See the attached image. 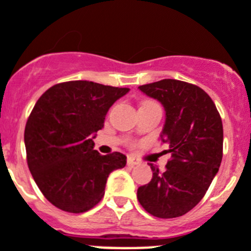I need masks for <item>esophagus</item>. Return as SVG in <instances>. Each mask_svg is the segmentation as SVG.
<instances>
[{
  "label": "esophagus",
  "mask_w": 251,
  "mask_h": 251,
  "mask_svg": "<svg viewBox=\"0 0 251 251\" xmlns=\"http://www.w3.org/2000/svg\"><path fill=\"white\" fill-rule=\"evenodd\" d=\"M140 164V160L135 159V158L132 157H128L127 158V165H130V167H135V165Z\"/></svg>",
  "instance_id": "obj_1"
}]
</instances>
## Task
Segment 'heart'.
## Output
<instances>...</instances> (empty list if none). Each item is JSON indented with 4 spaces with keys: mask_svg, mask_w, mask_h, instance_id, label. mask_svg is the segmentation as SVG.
<instances>
[{
    "mask_svg": "<svg viewBox=\"0 0 251 251\" xmlns=\"http://www.w3.org/2000/svg\"><path fill=\"white\" fill-rule=\"evenodd\" d=\"M151 103H154V101H151V100H145L142 103V105H145V104H151Z\"/></svg>",
    "mask_w": 251,
    "mask_h": 251,
    "instance_id": "1",
    "label": "heart"
}]
</instances>
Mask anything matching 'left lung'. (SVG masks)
<instances>
[{"label":"left lung","instance_id":"1","mask_svg":"<svg viewBox=\"0 0 251 251\" xmlns=\"http://www.w3.org/2000/svg\"><path fill=\"white\" fill-rule=\"evenodd\" d=\"M138 88L164 106L160 140L172 153L165 170L150 163L153 176L138 187V202L154 217H180L202 200L220 169L222 119L211 97L195 84L162 79Z\"/></svg>","mask_w":251,"mask_h":251}]
</instances>
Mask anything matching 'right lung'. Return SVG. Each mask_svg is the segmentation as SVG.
<instances>
[{
    "mask_svg": "<svg viewBox=\"0 0 251 251\" xmlns=\"http://www.w3.org/2000/svg\"><path fill=\"white\" fill-rule=\"evenodd\" d=\"M130 91L89 81L50 87L34 105L24 130L26 163L46 200L70 213L93 208L103 199L113 170L125 154L93 150L109 108Z\"/></svg>",
    "mask_w": 251,
    "mask_h": 251,
    "instance_id": "add662e5",
    "label": "right lung"
}]
</instances>
